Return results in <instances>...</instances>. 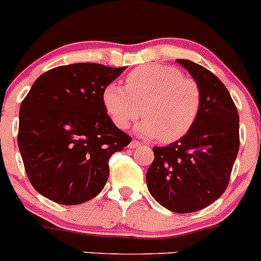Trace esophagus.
<instances>
[{
  "instance_id": "obj_1",
  "label": "esophagus",
  "mask_w": 261,
  "mask_h": 261,
  "mask_svg": "<svg viewBox=\"0 0 261 261\" xmlns=\"http://www.w3.org/2000/svg\"><path fill=\"white\" fill-rule=\"evenodd\" d=\"M139 146H141V143L138 140H133L130 143V145H128V147H131V149H135V147H139Z\"/></svg>"
}]
</instances>
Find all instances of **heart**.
<instances>
[{
    "label": "heart",
    "mask_w": 261,
    "mask_h": 261,
    "mask_svg": "<svg viewBox=\"0 0 261 261\" xmlns=\"http://www.w3.org/2000/svg\"><path fill=\"white\" fill-rule=\"evenodd\" d=\"M102 103L117 127L127 128L140 115L136 130L146 138L169 144L186 136L202 107V91L196 80L163 64L138 67L126 77V87L109 83Z\"/></svg>",
    "instance_id": "heart-1"
}]
</instances>
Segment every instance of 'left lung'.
<instances>
[{
  "label": "left lung",
  "mask_w": 261,
  "mask_h": 261,
  "mask_svg": "<svg viewBox=\"0 0 261 261\" xmlns=\"http://www.w3.org/2000/svg\"><path fill=\"white\" fill-rule=\"evenodd\" d=\"M177 62L201 87V112L186 136L168 146L152 147L155 158L146 183L158 203L189 213L206 208L227 188L240 147L239 112L212 72L192 60Z\"/></svg>",
  "instance_id": "left-lung-1"
}]
</instances>
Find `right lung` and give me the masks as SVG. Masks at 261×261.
Masks as SVG:
<instances>
[{
    "label": "right lung",
    "mask_w": 261,
    "mask_h": 261,
    "mask_svg": "<svg viewBox=\"0 0 261 261\" xmlns=\"http://www.w3.org/2000/svg\"><path fill=\"white\" fill-rule=\"evenodd\" d=\"M126 67L60 65L41 74L20 106L17 143L34 188L59 204L96 197L109 179V160L131 143L107 115L102 92Z\"/></svg>",
    "instance_id": "1"
}]
</instances>
